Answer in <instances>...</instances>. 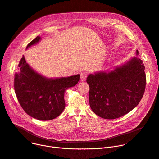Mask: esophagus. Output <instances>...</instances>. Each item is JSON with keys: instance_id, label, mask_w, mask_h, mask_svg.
Listing matches in <instances>:
<instances>
[{"instance_id": "1", "label": "esophagus", "mask_w": 159, "mask_h": 159, "mask_svg": "<svg viewBox=\"0 0 159 159\" xmlns=\"http://www.w3.org/2000/svg\"><path fill=\"white\" fill-rule=\"evenodd\" d=\"M87 76H88V73L86 72H85V71L82 72L80 73V80L81 81H84L86 79Z\"/></svg>"}]
</instances>
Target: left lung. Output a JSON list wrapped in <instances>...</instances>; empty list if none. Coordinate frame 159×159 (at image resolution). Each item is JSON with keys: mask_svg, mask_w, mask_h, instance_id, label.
<instances>
[{"mask_svg": "<svg viewBox=\"0 0 159 159\" xmlns=\"http://www.w3.org/2000/svg\"><path fill=\"white\" fill-rule=\"evenodd\" d=\"M136 56L111 71L89 74V102L100 117L114 119L127 114L139 104L146 88L145 67Z\"/></svg>", "mask_w": 159, "mask_h": 159, "instance_id": "obj_1", "label": "left lung"}]
</instances>
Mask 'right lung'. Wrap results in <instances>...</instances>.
<instances>
[{
    "label": "right lung",
    "mask_w": 159,
    "mask_h": 159,
    "mask_svg": "<svg viewBox=\"0 0 159 159\" xmlns=\"http://www.w3.org/2000/svg\"><path fill=\"white\" fill-rule=\"evenodd\" d=\"M41 40L37 36L26 49ZM19 71L15 75L14 88L18 101L24 111L40 120H52L59 116L65 108L64 92L80 80V75L68 77L48 78L32 69L22 57Z\"/></svg>",
    "instance_id": "add662e5"
}]
</instances>
